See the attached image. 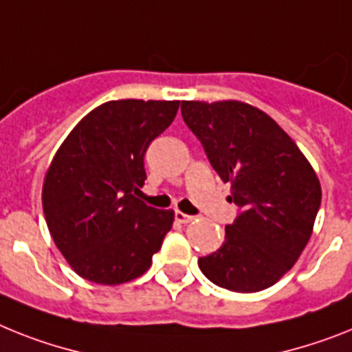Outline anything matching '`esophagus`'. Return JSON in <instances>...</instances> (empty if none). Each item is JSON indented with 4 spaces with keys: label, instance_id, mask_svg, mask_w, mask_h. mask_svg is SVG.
<instances>
[{
    "label": "esophagus",
    "instance_id": "34e87169",
    "mask_svg": "<svg viewBox=\"0 0 352 352\" xmlns=\"http://www.w3.org/2000/svg\"><path fill=\"white\" fill-rule=\"evenodd\" d=\"M175 220L179 221V223H190V221L195 220V217H190V214H184V212L177 211L175 212Z\"/></svg>",
    "mask_w": 352,
    "mask_h": 352
}]
</instances>
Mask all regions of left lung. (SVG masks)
<instances>
[{"label":"left lung","instance_id":"8db88e82","mask_svg":"<svg viewBox=\"0 0 352 352\" xmlns=\"http://www.w3.org/2000/svg\"><path fill=\"white\" fill-rule=\"evenodd\" d=\"M181 112L238 206L220 249L199 258L200 270L240 294L276 285L311 236L322 199L317 173L290 135L249 103L182 102Z\"/></svg>","mask_w":352,"mask_h":352}]
</instances>
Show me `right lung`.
<instances>
[{"instance_id":"obj_1","label":"right lung","mask_w":352,"mask_h":352,"mask_svg":"<svg viewBox=\"0 0 352 352\" xmlns=\"http://www.w3.org/2000/svg\"><path fill=\"white\" fill-rule=\"evenodd\" d=\"M181 102L114 100L69 132L50 164L43 209L50 234L80 277L121 285L143 276L173 223V211L150 208L144 152L166 131Z\"/></svg>"}]
</instances>
